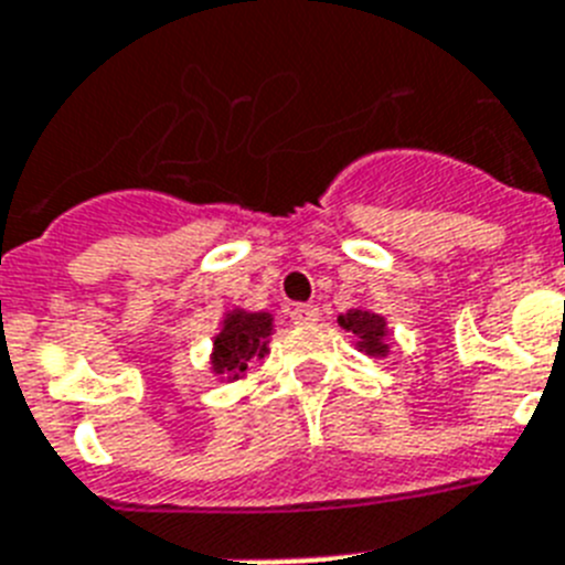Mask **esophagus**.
I'll return each mask as SVG.
<instances>
[{
  "label": "esophagus",
  "mask_w": 565,
  "mask_h": 565,
  "mask_svg": "<svg viewBox=\"0 0 565 565\" xmlns=\"http://www.w3.org/2000/svg\"><path fill=\"white\" fill-rule=\"evenodd\" d=\"M318 316H321V312H318L316 303H296L292 312H289L292 323H316Z\"/></svg>",
  "instance_id": "esophagus-1"
}]
</instances>
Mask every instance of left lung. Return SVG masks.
I'll return each mask as SVG.
<instances>
[{"label":"left lung","instance_id":"left-lung-1","mask_svg":"<svg viewBox=\"0 0 565 565\" xmlns=\"http://www.w3.org/2000/svg\"><path fill=\"white\" fill-rule=\"evenodd\" d=\"M338 323H341L343 330L352 332V335L358 338V350L366 352V355L384 358L386 352H390L384 316H377V312L358 307V310H350V312H343V316H338Z\"/></svg>","mask_w":565,"mask_h":565}]
</instances>
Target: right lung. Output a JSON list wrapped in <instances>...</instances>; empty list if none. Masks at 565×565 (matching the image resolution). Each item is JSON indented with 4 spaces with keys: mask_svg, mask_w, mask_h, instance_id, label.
I'll return each instance as SVG.
<instances>
[{
    "mask_svg": "<svg viewBox=\"0 0 565 565\" xmlns=\"http://www.w3.org/2000/svg\"><path fill=\"white\" fill-rule=\"evenodd\" d=\"M269 335H273V316L269 312H227L222 330L213 341V355H210L215 375L238 381L247 372V364L253 358L267 355Z\"/></svg>",
    "mask_w": 565,
    "mask_h": 565,
    "instance_id": "obj_1",
    "label": "right lung"
}]
</instances>
